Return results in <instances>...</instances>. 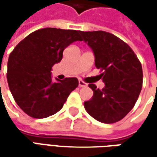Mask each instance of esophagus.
Wrapping results in <instances>:
<instances>
[{"label": "esophagus", "instance_id": "esophagus-1", "mask_svg": "<svg viewBox=\"0 0 157 157\" xmlns=\"http://www.w3.org/2000/svg\"><path fill=\"white\" fill-rule=\"evenodd\" d=\"M78 86H79V87H86V86H87V84L83 80H78Z\"/></svg>", "mask_w": 157, "mask_h": 157}]
</instances>
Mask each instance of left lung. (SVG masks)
Masks as SVG:
<instances>
[{
  "mask_svg": "<svg viewBox=\"0 0 157 157\" xmlns=\"http://www.w3.org/2000/svg\"><path fill=\"white\" fill-rule=\"evenodd\" d=\"M82 40L94 52L95 66L101 71L105 87L89 84L93 98L85 101L88 113L100 122L123 119L136 105L142 87V63L130 46L105 31H80Z\"/></svg>",
  "mask_w": 157,
  "mask_h": 157,
  "instance_id": "8db88e82",
  "label": "left lung"
}]
</instances>
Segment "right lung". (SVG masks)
<instances>
[{"instance_id": "right-lung-1", "label": "right lung", "mask_w": 157, "mask_h": 157, "mask_svg": "<svg viewBox=\"0 0 157 157\" xmlns=\"http://www.w3.org/2000/svg\"><path fill=\"white\" fill-rule=\"evenodd\" d=\"M79 30L56 28L30 33L15 46L8 61L7 79L13 98L29 116L43 119L59 111L78 87L76 78L53 82L52 66L63 58V50L81 41Z\"/></svg>"}]
</instances>
